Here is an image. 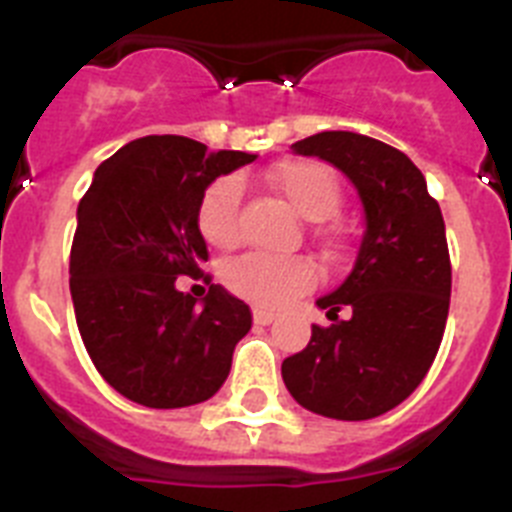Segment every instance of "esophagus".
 <instances>
[{
    "label": "esophagus",
    "mask_w": 512,
    "mask_h": 512,
    "mask_svg": "<svg viewBox=\"0 0 512 512\" xmlns=\"http://www.w3.org/2000/svg\"><path fill=\"white\" fill-rule=\"evenodd\" d=\"M277 320V312L266 310V307H253V323L256 325H269Z\"/></svg>",
    "instance_id": "esophagus-1"
}]
</instances>
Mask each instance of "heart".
I'll list each match as a JSON object with an SVG mask.
<instances>
[{
    "label": "heart",
    "mask_w": 512,
    "mask_h": 512,
    "mask_svg": "<svg viewBox=\"0 0 512 512\" xmlns=\"http://www.w3.org/2000/svg\"><path fill=\"white\" fill-rule=\"evenodd\" d=\"M305 220H330L343 202L341 179L320 161H284L266 174ZM243 187L238 176H220L202 192L197 205V228L215 248H233L241 241ZM320 279L318 266L305 256L277 259L266 253H246L225 269V284L235 295L266 307L284 305L292 297L310 292Z\"/></svg>",
    "instance_id": "heart-1"
}]
</instances>
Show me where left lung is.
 <instances>
[{"label":"left lung","mask_w":512,"mask_h":512,"mask_svg":"<svg viewBox=\"0 0 512 512\" xmlns=\"http://www.w3.org/2000/svg\"><path fill=\"white\" fill-rule=\"evenodd\" d=\"M359 189L366 233L346 282L320 297L330 325H312L300 354L287 356L289 395L312 413L369 420L408 400L431 369L449 318L451 259L438 202L425 176L397 148L348 130L297 140ZM346 306L352 318L338 321Z\"/></svg>","instance_id":"obj_1"}]
</instances>
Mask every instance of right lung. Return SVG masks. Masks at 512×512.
Wrapping results in <instances>:
<instances>
[{
    "label": "right lung",
    "instance_id": "1",
    "mask_svg": "<svg viewBox=\"0 0 512 512\" xmlns=\"http://www.w3.org/2000/svg\"><path fill=\"white\" fill-rule=\"evenodd\" d=\"M251 153L207 151L184 135H146L94 171L79 202L69 284L76 325L104 382L146 408H187L228 379L235 343L251 330L243 300L211 284L203 307L175 289L205 276L197 205Z\"/></svg>",
    "mask_w": 512,
    "mask_h": 512
}]
</instances>
